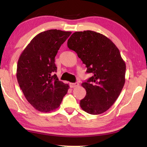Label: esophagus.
Instances as JSON below:
<instances>
[{"instance_id": "obj_1", "label": "esophagus", "mask_w": 147, "mask_h": 147, "mask_svg": "<svg viewBox=\"0 0 147 147\" xmlns=\"http://www.w3.org/2000/svg\"><path fill=\"white\" fill-rule=\"evenodd\" d=\"M70 85V87L71 88H75L76 87V86H78V85H79V84L78 83V82H71V83L69 84Z\"/></svg>"}]
</instances>
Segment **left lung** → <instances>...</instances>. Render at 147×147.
Segmentation results:
<instances>
[{
  "label": "left lung",
  "mask_w": 147,
  "mask_h": 147,
  "mask_svg": "<svg viewBox=\"0 0 147 147\" xmlns=\"http://www.w3.org/2000/svg\"><path fill=\"white\" fill-rule=\"evenodd\" d=\"M93 75L82 84L85 97L80 101L91 115L107 111L119 97L125 82L126 65L116 45L105 35L92 30L75 32L67 42Z\"/></svg>",
  "instance_id": "left-lung-1"
}]
</instances>
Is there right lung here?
Returning <instances> with one entry per match:
<instances>
[{"label":"right lung","mask_w":147,"mask_h":147,"mask_svg":"<svg viewBox=\"0 0 147 147\" xmlns=\"http://www.w3.org/2000/svg\"><path fill=\"white\" fill-rule=\"evenodd\" d=\"M71 32L52 29L32 38L18 59L16 78L20 89L32 106L40 112L59 107L69 86L59 80L55 58Z\"/></svg>","instance_id":"obj_1"}]
</instances>
